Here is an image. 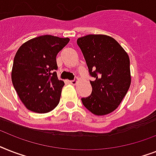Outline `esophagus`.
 Segmentation results:
<instances>
[{"instance_id": "1", "label": "esophagus", "mask_w": 156, "mask_h": 156, "mask_svg": "<svg viewBox=\"0 0 156 156\" xmlns=\"http://www.w3.org/2000/svg\"><path fill=\"white\" fill-rule=\"evenodd\" d=\"M69 83H70V84H72V85H75L76 83H77V80H75V79H73V80H70L69 81Z\"/></svg>"}]
</instances>
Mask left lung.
I'll use <instances>...</instances> for the list:
<instances>
[{
	"instance_id": "1",
	"label": "left lung",
	"mask_w": 156,
	"mask_h": 156,
	"mask_svg": "<svg viewBox=\"0 0 156 156\" xmlns=\"http://www.w3.org/2000/svg\"><path fill=\"white\" fill-rule=\"evenodd\" d=\"M78 47L88 67L92 92L82 102L95 115H106L118 107L131 83L128 54L113 38L88 35L78 38Z\"/></svg>"
}]
</instances>
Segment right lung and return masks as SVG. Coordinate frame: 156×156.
Returning <instances> with one entry per match:
<instances>
[{
  "label": "right lung",
  "mask_w": 156,
  "mask_h": 156,
  "mask_svg": "<svg viewBox=\"0 0 156 156\" xmlns=\"http://www.w3.org/2000/svg\"><path fill=\"white\" fill-rule=\"evenodd\" d=\"M69 41V38L41 35L23 44L16 52L12 83L30 111L46 113L59 104L65 83L57 78L56 55Z\"/></svg>",
  "instance_id": "add662e5"
}]
</instances>
